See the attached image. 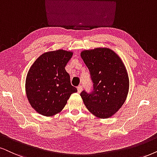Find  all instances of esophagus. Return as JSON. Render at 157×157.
I'll list each match as a JSON object with an SVG mask.
<instances>
[{
	"instance_id": "esophagus-1",
	"label": "esophagus",
	"mask_w": 157,
	"mask_h": 157,
	"mask_svg": "<svg viewBox=\"0 0 157 157\" xmlns=\"http://www.w3.org/2000/svg\"><path fill=\"white\" fill-rule=\"evenodd\" d=\"M82 90V85H79V86L77 87V91H78V93H81Z\"/></svg>"
}]
</instances>
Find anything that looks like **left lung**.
<instances>
[{
  "instance_id": "obj_1",
  "label": "left lung",
  "mask_w": 157,
  "mask_h": 157,
  "mask_svg": "<svg viewBox=\"0 0 157 157\" xmlns=\"http://www.w3.org/2000/svg\"><path fill=\"white\" fill-rule=\"evenodd\" d=\"M90 71L93 91H82L80 96L89 112L101 119L113 116L125 101L129 77L120 57L108 48H96L80 53Z\"/></svg>"
}]
</instances>
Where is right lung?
<instances>
[{
  "label": "right lung",
  "mask_w": 157,
  "mask_h": 157,
  "mask_svg": "<svg viewBox=\"0 0 157 157\" xmlns=\"http://www.w3.org/2000/svg\"><path fill=\"white\" fill-rule=\"evenodd\" d=\"M72 51L59 49L37 58L27 72L26 95L31 106L41 115L51 117L64 109L67 100L77 90L70 82L65 67Z\"/></svg>",
  "instance_id": "obj_1"
}]
</instances>
